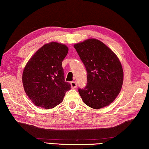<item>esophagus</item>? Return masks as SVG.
Wrapping results in <instances>:
<instances>
[{
  "label": "esophagus",
  "instance_id": "esophagus-1",
  "mask_svg": "<svg viewBox=\"0 0 149 149\" xmlns=\"http://www.w3.org/2000/svg\"><path fill=\"white\" fill-rule=\"evenodd\" d=\"M70 85H71V87H72V88H73V89L76 88L77 83L75 81H71L70 82Z\"/></svg>",
  "mask_w": 149,
  "mask_h": 149
}]
</instances>
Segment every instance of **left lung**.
I'll use <instances>...</instances> for the list:
<instances>
[{
  "label": "left lung",
  "instance_id": "8db88e82",
  "mask_svg": "<svg viewBox=\"0 0 149 149\" xmlns=\"http://www.w3.org/2000/svg\"><path fill=\"white\" fill-rule=\"evenodd\" d=\"M74 47L87 70L86 88L79 89L85 104L95 109L109 105L123 84V70L119 58L103 42L87 39Z\"/></svg>",
  "mask_w": 149,
  "mask_h": 149
}]
</instances>
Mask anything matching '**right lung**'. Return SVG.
Returning <instances> with one entry per match:
<instances>
[{
  "label": "right lung",
  "instance_id": "1",
  "mask_svg": "<svg viewBox=\"0 0 149 149\" xmlns=\"http://www.w3.org/2000/svg\"><path fill=\"white\" fill-rule=\"evenodd\" d=\"M68 52L65 44L51 42L34 53L26 64L22 84L34 104L46 109L62 102L71 85L64 80L62 61Z\"/></svg>",
  "mask_w": 149,
  "mask_h": 149
}]
</instances>
